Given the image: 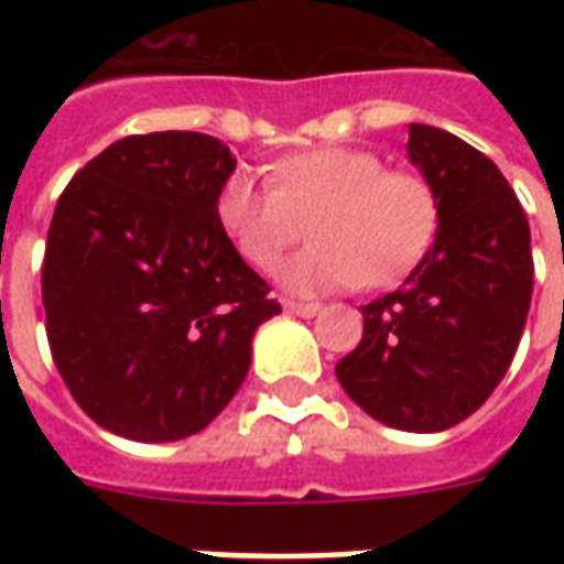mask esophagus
I'll return each instance as SVG.
<instances>
[{"instance_id": "esophagus-1", "label": "esophagus", "mask_w": 564, "mask_h": 564, "mask_svg": "<svg viewBox=\"0 0 564 564\" xmlns=\"http://www.w3.org/2000/svg\"><path fill=\"white\" fill-rule=\"evenodd\" d=\"M283 307L290 314H295V317H317L319 311H323V305H317V302H283Z\"/></svg>"}]
</instances>
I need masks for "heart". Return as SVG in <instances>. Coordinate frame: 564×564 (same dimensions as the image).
Returning a JSON list of instances; mask_svg holds the SVG:
<instances>
[{
  "mask_svg": "<svg viewBox=\"0 0 564 564\" xmlns=\"http://www.w3.org/2000/svg\"><path fill=\"white\" fill-rule=\"evenodd\" d=\"M217 217L235 250L269 271L305 235L317 245L281 269L295 293L390 286L423 259L437 232V196L423 174L387 169L362 148H317L271 169V184L235 172Z\"/></svg>",
  "mask_w": 564,
  "mask_h": 564,
  "instance_id": "1",
  "label": "heart"
}]
</instances>
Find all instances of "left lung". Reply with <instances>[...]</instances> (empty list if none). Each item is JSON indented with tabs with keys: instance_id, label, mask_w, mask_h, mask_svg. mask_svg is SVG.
<instances>
[{
	"instance_id": "1",
	"label": "left lung",
	"mask_w": 564,
	"mask_h": 564,
	"mask_svg": "<svg viewBox=\"0 0 564 564\" xmlns=\"http://www.w3.org/2000/svg\"><path fill=\"white\" fill-rule=\"evenodd\" d=\"M408 156L437 196L435 245L408 281L362 305L366 329L335 366L368 416L444 432L492 395L532 305V235L498 165L444 129L411 123Z\"/></svg>"
}]
</instances>
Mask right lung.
Listing matches in <instances>:
<instances>
[{
  "label": "right lung",
  "instance_id": "1",
  "mask_svg": "<svg viewBox=\"0 0 564 564\" xmlns=\"http://www.w3.org/2000/svg\"><path fill=\"white\" fill-rule=\"evenodd\" d=\"M235 156L214 135L105 148L56 202L47 344L80 411L129 441L196 435L232 402L253 332L281 314L217 217Z\"/></svg>",
  "mask_w": 564,
  "mask_h": 564
}]
</instances>
